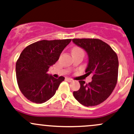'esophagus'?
Instances as JSON below:
<instances>
[{
  "instance_id": "1",
  "label": "esophagus",
  "mask_w": 134,
  "mask_h": 134,
  "mask_svg": "<svg viewBox=\"0 0 134 134\" xmlns=\"http://www.w3.org/2000/svg\"><path fill=\"white\" fill-rule=\"evenodd\" d=\"M66 80H67V81H69V82H72V81H73V79H70V78H69V77H67V78H66Z\"/></svg>"
}]
</instances>
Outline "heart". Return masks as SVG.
<instances>
[{
	"mask_svg": "<svg viewBox=\"0 0 134 134\" xmlns=\"http://www.w3.org/2000/svg\"><path fill=\"white\" fill-rule=\"evenodd\" d=\"M72 51H82V50L79 48H77V47H75V48H74L72 49Z\"/></svg>",
	"mask_w": 134,
	"mask_h": 134,
	"instance_id": "heart-1",
	"label": "heart"
}]
</instances>
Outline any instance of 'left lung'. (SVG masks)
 <instances>
[{
  "mask_svg": "<svg viewBox=\"0 0 134 134\" xmlns=\"http://www.w3.org/2000/svg\"><path fill=\"white\" fill-rule=\"evenodd\" d=\"M72 42L88 55L85 72L92 74V81H79L80 88L73 92L74 98L86 107L100 104L110 96L115 88L118 74V59L109 45L97 39H73Z\"/></svg>",
  "mask_w": 134,
  "mask_h": 134,
  "instance_id": "obj_1",
  "label": "left lung"
}]
</instances>
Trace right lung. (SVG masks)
<instances>
[{
	"label": "right lung",
	"mask_w": 134,
	"mask_h": 134,
	"mask_svg": "<svg viewBox=\"0 0 134 134\" xmlns=\"http://www.w3.org/2000/svg\"><path fill=\"white\" fill-rule=\"evenodd\" d=\"M71 39L42 40L26 47L16 64L19 88L28 100L42 104L52 97L65 77L47 74Z\"/></svg>",
	"instance_id": "1"
}]
</instances>
